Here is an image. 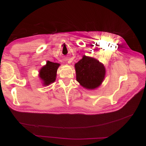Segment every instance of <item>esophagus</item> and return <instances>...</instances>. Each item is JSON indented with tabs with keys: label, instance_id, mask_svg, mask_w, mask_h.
<instances>
[{
	"label": "esophagus",
	"instance_id": "obj_1",
	"mask_svg": "<svg viewBox=\"0 0 146 146\" xmlns=\"http://www.w3.org/2000/svg\"><path fill=\"white\" fill-rule=\"evenodd\" d=\"M68 63L69 64V63H71V60H68Z\"/></svg>",
	"mask_w": 146,
	"mask_h": 146
}]
</instances>
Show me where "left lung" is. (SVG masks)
<instances>
[{
  "instance_id": "8db88e82",
  "label": "left lung",
  "mask_w": 146,
  "mask_h": 146,
  "mask_svg": "<svg viewBox=\"0 0 146 146\" xmlns=\"http://www.w3.org/2000/svg\"><path fill=\"white\" fill-rule=\"evenodd\" d=\"M77 81L88 90H94L102 83L105 76L104 65L94 58L85 55L75 64Z\"/></svg>"
}]
</instances>
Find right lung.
<instances>
[{
  "mask_svg": "<svg viewBox=\"0 0 146 146\" xmlns=\"http://www.w3.org/2000/svg\"><path fill=\"white\" fill-rule=\"evenodd\" d=\"M60 66L59 63L47 61L46 64L42 67L39 76L43 82V85L47 86L55 81L57 69Z\"/></svg>",
  "mask_w": 146,
  "mask_h": 146,
  "instance_id": "right-lung-1",
  "label": "right lung"
}]
</instances>
